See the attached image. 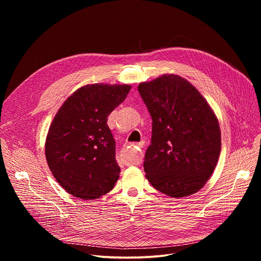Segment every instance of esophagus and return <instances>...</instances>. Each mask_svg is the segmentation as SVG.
I'll return each mask as SVG.
<instances>
[{
    "label": "esophagus",
    "mask_w": 261,
    "mask_h": 261,
    "mask_svg": "<svg viewBox=\"0 0 261 261\" xmlns=\"http://www.w3.org/2000/svg\"><path fill=\"white\" fill-rule=\"evenodd\" d=\"M143 141H140V142H136V143H134L136 146H138V147H142L143 146Z\"/></svg>",
    "instance_id": "obj_1"
}]
</instances>
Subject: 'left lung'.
Listing matches in <instances>:
<instances>
[{"label": "left lung", "instance_id": "left-lung-1", "mask_svg": "<svg viewBox=\"0 0 261 261\" xmlns=\"http://www.w3.org/2000/svg\"><path fill=\"white\" fill-rule=\"evenodd\" d=\"M152 117L145 176L158 191L174 198L199 191L221 152L218 119L202 95L185 79L164 75L138 86Z\"/></svg>", "mask_w": 261, "mask_h": 261}]
</instances>
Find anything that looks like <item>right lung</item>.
Here are the masks:
<instances>
[{
	"label": "right lung",
	"mask_w": 261,
	"mask_h": 261,
	"mask_svg": "<svg viewBox=\"0 0 261 261\" xmlns=\"http://www.w3.org/2000/svg\"><path fill=\"white\" fill-rule=\"evenodd\" d=\"M130 90L128 85H87L59 109L46 137L45 156L69 194L90 200L115 187L121 168L107 118Z\"/></svg>",
	"instance_id": "obj_1"
}]
</instances>
